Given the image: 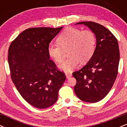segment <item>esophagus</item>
Instances as JSON below:
<instances>
[{
    "instance_id": "obj_1",
    "label": "esophagus",
    "mask_w": 127,
    "mask_h": 127,
    "mask_svg": "<svg viewBox=\"0 0 127 127\" xmlns=\"http://www.w3.org/2000/svg\"><path fill=\"white\" fill-rule=\"evenodd\" d=\"M65 76H66V78L67 79L70 78V77L72 76V74L69 73H65Z\"/></svg>"
}]
</instances>
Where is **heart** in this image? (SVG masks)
Instances as JSON below:
<instances>
[{"label": "heart", "mask_w": 127, "mask_h": 127, "mask_svg": "<svg viewBox=\"0 0 127 127\" xmlns=\"http://www.w3.org/2000/svg\"><path fill=\"white\" fill-rule=\"evenodd\" d=\"M57 43H49L48 53L57 63L63 60V50H67V59L59 65L60 70L70 73L78 66L79 62H87L94 54L95 36L91 30L68 27L59 36Z\"/></svg>", "instance_id": "obj_1"}]
</instances>
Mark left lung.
I'll return each mask as SVG.
<instances>
[{"mask_svg": "<svg viewBox=\"0 0 127 127\" xmlns=\"http://www.w3.org/2000/svg\"><path fill=\"white\" fill-rule=\"evenodd\" d=\"M94 33L96 46L94 54L84 67L73 73L76 79V95L82 101L96 103L110 91L118 75L119 62L118 42L110 30L92 21L79 22Z\"/></svg>", "mask_w": 127, "mask_h": 127, "instance_id": "8db88e82", "label": "left lung"}]
</instances>
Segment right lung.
Listing matches in <instances>:
<instances>
[{
	"label": "right lung",
	"instance_id": "obj_1",
	"mask_svg": "<svg viewBox=\"0 0 127 127\" xmlns=\"http://www.w3.org/2000/svg\"><path fill=\"white\" fill-rule=\"evenodd\" d=\"M62 29H26L9 48L8 60L12 82L23 98L36 108L53 105L65 80L64 73L57 70L48 53L49 43Z\"/></svg>",
	"mask_w": 127,
	"mask_h": 127
}]
</instances>
